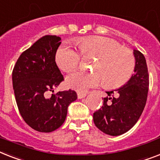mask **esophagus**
<instances>
[{
    "instance_id": "34e87169",
    "label": "esophagus",
    "mask_w": 160,
    "mask_h": 160,
    "mask_svg": "<svg viewBox=\"0 0 160 160\" xmlns=\"http://www.w3.org/2000/svg\"><path fill=\"white\" fill-rule=\"evenodd\" d=\"M88 93H84V92H77V97L78 98H83L87 95Z\"/></svg>"
}]
</instances>
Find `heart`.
<instances>
[{
    "mask_svg": "<svg viewBox=\"0 0 160 160\" xmlns=\"http://www.w3.org/2000/svg\"><path fill=\"white\" fill-rule=\"evenodd\" d=\"M76 47L85 58H97L94 73L75 71L67 77V86L79 92L87 91L102 83L109 88L122 86L131 79L136 67L133 53L121 47L116 40L107 37L92 36L76 40ZM80 54L72 47L62 44L57 50L55 61L61 70L70 72L78 67Z\"/></svg>",
    "mask_w": 160,
    "mask_h": 160,
    "instance_id": "b5f03b06",
    "label": "heart"
}]
</instances>
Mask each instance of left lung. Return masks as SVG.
Segmentation results:
<instances>
[{
	"label": "left lung",
	"instance_id": "left-lung-1",
	"mask_svg": "<svg viewBox=\"0 0 160 160\" xmlns=\"http://www.w3.org/2000/svg\"><path fill=\"white\" fill-rule=\"evenodd\" d=\"M136 67L131 79L119 89L107 91L103 105L93 112V122L103 133L120 136L137 122L145 108L149 90V73L142 53L134 50Z\"/></svg>",
	"mask_w": 160,
	"mask_h": 160
}]
</instances>
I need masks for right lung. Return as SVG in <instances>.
Listing matches in <instances>:
<instances>
[{
	"label": "right lung",
	"mask_w": 160,
	"mask_h": 160,
	"mask_svg": "<svg viewBox=\"0 0 160 160\" xmlns=\"http://www.w3.org/2000/svg\"><path fill=\"white\" fill-rule=\"evenodd\" d=\"M60 41L56 35H45L22 52L13 69V89L19 113L37 132L59 128L66 120L68 106L77 98L71 89L49 95L64 80L55 62Z\"/></svg>",
	"instance_id": "right-lung-1"
}]
</instances>
